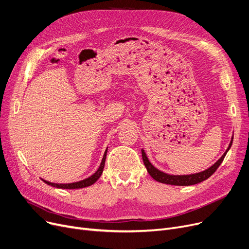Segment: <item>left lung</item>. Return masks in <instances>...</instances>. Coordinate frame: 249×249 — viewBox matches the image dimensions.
<instances>
[{"label": "left lung", "mask_w": 249, "mask_h": 249, "mask_svg": "<svg viewBox=\"0 0 249 249\" xmlns=\"http://www.w3.org/2000/svg\"><path fill=\"white\" fill-rule=\"evenodd\" d=\"M232 142H233V139L231 140L229 147L226 150V152L224 153V155L214 165H213V166H211L210 168H208L205 171L196 173V174H191V175H170V174H166V173H164V172L156 169L148 160L144 150H142V157H143V161H144V164L147 168V171L156 181L165 183V184H171V185H181V186L193 185V184H196V183H199V182L208 179L211 175L215 173V171L218 169V167L223 162L225 156H226L228 150L230 149V147L232 145Z\"/></svg>", "instance_id": "left-lung-1"}]
</instances>
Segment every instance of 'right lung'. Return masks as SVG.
<instances>
[{"label":"right lung","mask_w":249,"mask_h":249,"mask_svg":"<svg viewBox=\"0 0 249 249\" xmlns=\"http://www.w3.org/2000/svg\"><path fill=\"white\" fill-rule=\"evenodd\" d=\"M106 153H107V150H105V153L103 155V158H102V161H101V164L100 166L98 168V170L94 173L93 175H91L90 177H88V178L84 179V180H81V181H78V182H73V183H66V184H62V183H53V182H50V181H46V180H43L46 184L49 185H52L53 187H57V188H66V189H75V188H83V187H87V186H90L92 185L93 183H95L99 177L101 176L102 172H103V168H104V164H105V159H106Z\"/></svg>","instance_id":"add662e5"}]
</instances>
